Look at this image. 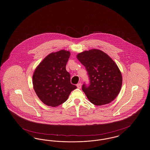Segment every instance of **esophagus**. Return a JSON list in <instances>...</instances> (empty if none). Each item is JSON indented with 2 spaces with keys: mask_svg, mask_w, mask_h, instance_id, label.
Segmentation results:
<instances>
[{
  "mask_svg": "<svg viewBox=\"0 0 150 150\" xmlns=\"http://www.w3.org/2000/svg\"><path fill=\"white\" fill-rule=\"evenodd\" d=\"M77 87H78V88L79 89H80L81 88V84L80 83H79V84H77Z\"/></svg>",
  "mask_w": 150,
  "mask_h": 150,
  "instance_id": "1",
  "label": "esophagus"
}]
</instances>
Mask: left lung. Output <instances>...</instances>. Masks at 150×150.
<instances>
[{"label": "left lung", "mask_w": 150, "mask_h": 150, "mask_svg": "<svg viewBox=\"0 0 150 150\" xmlns=\"http://www.w3.org/2000/svg\"><path fill=\"white\" fill-rule=\"evenodd\" d=\"M90 79V85L84 84L82 90L91 103L103 105L114 100L120 93L122 76L118 67L108 54L98 49L84 51L77 54Z\"/></svg>", "instance_id": "8db88e82"}]
</instances>
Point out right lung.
Listing matches in <instances>:
<instances>
[{
    "label": "right lung",
    "mask_w": 150,
    "mask_h": 150,
    "mask_svg": "<svg viewBox=\"0 0 150 150\" xmlns=\"http://www.w3.org/2000/svg\"><path fill=\"white\" fill-rule=\"evenodd\" d=\"M70 52L65 50L48 54L37 66L32 81L37 96L45 104L55 107L66 102L72 90L66 65Z\"/></svg>",
    "instance_id": "1"
}]
</instances>
